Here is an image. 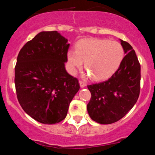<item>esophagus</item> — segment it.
Instances as JSON below:
<instances>
[{"label":"esophagus","mask_w":155,"mask_h":155,"mask_svg":"<svg viewBox=\"0 0 155 155\" xmlns=\"http://www.w3.org/2000/svg\"><path fill=\"white\" fill-rule=\"evenodd\" d=\"M79 85H80L81 87H84L86 86V83L84 82L83 81H79Z\"/></svg>","instance_id":"1"}]
</instances>
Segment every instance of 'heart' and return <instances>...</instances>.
I'll list each match as a JSON object with an SVG mask.
<instances>
[{
    "label": "heart",
    "instance_id": "b5f03b06",
    "mask_svg": "<svg viewBox=\"0 0 155 155\" xmlns=\"http://www.w3.org/2000/svg\"><path fill=\"white\" fill-rule=\"evenodd\" d=\"M124 51L120 43L106 39H84L76 45V51L70 50L67 58L73 74L82 66L95 80L111 76L121 63Z\"/></svg>",
    "mask_w": 155,
    "mask_h": 155
}]
</instances>
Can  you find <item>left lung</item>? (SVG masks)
Segmentation results:
<instances>
[{
    "label": "left lung",
    "instance_id": "obj_1",
    "mask_svg": "<svg viewBox=\"0 0 155 155\" xmlns=\"http://www.w3.org/2000/svg\"><path fill=\"white\" fill-rule=\"evenodd\" d=\"M125 57L110 79L88 85L91 98L87 105L92 120L101 124L118 121L133 107L140 94V65L128 42L120 40Z\"/></svg>",
    "mask_w": 155,
    "mask_h": 155
}]
</instances>
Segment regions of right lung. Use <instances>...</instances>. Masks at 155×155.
Listing matches in <instances>:
<instances>
[{
    "label": "right lung",
    "instance_id": "right-lung-1",
    "mask_svg": "<svg viewBox=\"0 0 155 155\" xmlns=\"http://www.w3.org/2000/svg\"><path fill=\"white\" fill-rule=\"evenodd\" d=\"M70 44L57 31H41L20 51L15 68L17 97L37 121L54 124L65 118L80 86L64 68Z\"/></svg>",
    "mask_w": 155,
    "mask_h": 155
}]
</instances>
